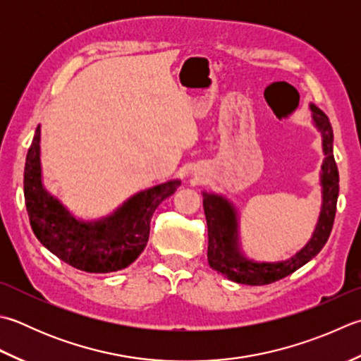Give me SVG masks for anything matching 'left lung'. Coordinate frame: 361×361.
Instances as JSON below:
<instances>
[{"label": "left lung", "mask_w": 361, "mask_h": 361, "mask_svg": "<svg viewBox=\"0 0 361 361\" xmlns=\"http://www.w3.org/2000/svg\"><path fill=\"white\" fill-rule=\"evenodd\" d=\"M312 122L321 133L324 161L319 172L321 211L312 238L294 253L281 261H257L245 255L239 236L238 208L225 195L203 190V209L208 225V263L217 274H222L231 281L241 285H269L286 275L298 271L322 250L334 227L338 192H340V175L334 158V130L329 117L310 103Z\"/></svg>", "instance_id": "left-lung-1"}]
</instances>
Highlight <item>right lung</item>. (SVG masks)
Returning a JSON list of instances; mask_svg holds the SVG:
<instances>
[{
    "mask_svg": "<svg viewBox=\"0 0 361 361\" xmlns=\"http://www.w3.org/2000/svg\"><path fill=\"white\" fill-rule=\"evenodd\" d=\"M180 185L176 178L139 190L112 213L84 221L44 185L40 125L26 154L25 203L34 235L53 255L84 272H116L136 261L148 243L154 209Z\"/></svg>",
    "mask_w": 361,
    "mask_h": 361,
    "instance_id": "add662e5",
    "label": "right lung"
}]
</instances>
